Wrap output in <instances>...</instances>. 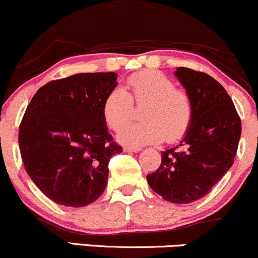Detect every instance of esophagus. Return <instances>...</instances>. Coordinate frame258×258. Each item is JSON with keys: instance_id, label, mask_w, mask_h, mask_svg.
<instances>
[{"instance_id": "34e87169", "label": "esophagus", "mask_w": 258, "mask_h": 258, "mask_svg": "<svg viewBox=\"0 0 258 258\" xmlns=\"http://www.w3.org/2000/svg\"><path fill=\"white\" fill-rule=\"evenodd\" d=\"M124 152H140V147H132V146H125L123 148Z\"/></svg>"}]
</instances>
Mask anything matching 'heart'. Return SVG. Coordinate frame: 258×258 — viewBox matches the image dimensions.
Listing matches in <instances>:
<instances>
[{"label": "heart", "mask_w": 258, "mask_h": 258, "mask_svg": "<svg viewBox=\"0 0 258 258\" xmlns=\"http://www.w3.org/2000/svg\"><path fill=\"white\" fill-rule=\"evenodd\" d=\"M129 92L114 87L102 102V118L108 128L118 132L130 122L136 106L144 122L126 125L118 140L130 146L180 140L193 119V101L186 90L175 86L168 76L154 70L136 72L128 77Z\"/></svg>", "instance_id": "heart-1"}]
</instances>
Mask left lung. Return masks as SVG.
Listing matches in <instances>:
<instances>
[{
    "label": "left lung",
    "mask_w": 258,
    "mask_h": 258,
    "mask_svg": "<svg viewBox=\"0 0 258 258\" xmlns=\"http://www.w3.org/2000/svg\"><path fill=\"white\" fill-rule=\"evenodd\" d=\"M175 76L193 101V119L181 144L162 152V163L147 182L175 204L209 195L234 163L241 120L231 96L211 76L177 68Z\"/></svg>",
    "instance_id": "8db88e82"
}]
</instances>
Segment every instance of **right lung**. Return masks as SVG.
Instances as JSON below:
<instances>
[{"instance_id":"right-lung-1","label":"right lung","mask_w":258,"mask_h":258,"mask_svg":"<svg viewBox=\"0 0 258 258\" xmlns=\"http://www.w3.org/2000/svg\"><path fill=\"white\" fill-rule=\"evenodd\" d=\"M117 74H77L36 92L19 125L24 166L41 192L65 207L95 202L107 184L108 162L122 152L102 118Z\"/></svg>"}]
</instances>
